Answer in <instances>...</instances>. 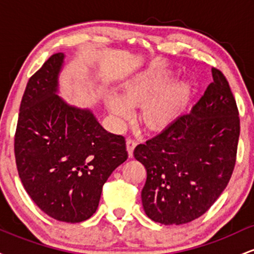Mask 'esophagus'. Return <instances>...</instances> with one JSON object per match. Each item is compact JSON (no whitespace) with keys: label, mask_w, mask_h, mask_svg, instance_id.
I'll list each match as a JSON object with an SVG mask.
<instances>
[{"label":"esophagus","mask_w":254,"mask_h":254,"mask_svg":"<svg viewBox=\"0 0 254 254\" xmlns=\"http://www.w3.org/2000/svg\"><path fill=\"white\" fill-rule=\"evenodd\" d=\"M136 145H137V142L135 141V139H132V138H127V153H129L130 157L132 156L133 149H135Z\"/></svg>","instance_id":"34e87169"}]
</instances>
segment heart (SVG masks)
I'll list each match as a JSON object with an SVG mask.
<instances>
[{"label": "heart", "mask_w": 254, "mask_h": 254, "mask_svg": "<svg viewBox=\"0 0 254 254\" xmlns=\"http://www.w3.org/2000/svg\"><path fill=\"white\" fill-rule=\"evenodd\" d=\"M170 71L147 70L125 81L122 97L112 94L106 105L110 113L118 122H125L132 116V107L143 104L141 119L150 130L165 129L179 117L190 100L192 84L183 80L165 87L171 80Z\"/></svg>", "instance_id": "obj_1"}]
</instances>
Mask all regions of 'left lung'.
Masks as SVG:
<instances>
[{"label":"left lung","instance_id":"1","mask_svg":"<svg viewBox=\"0 0 254 254\" xmlns=\"http://www.w3.org/2000/svg\"><path fill=\"white\" fill-rule=\"evenodd\" d=\"M211 74L190 113L133 150L147 170L144 212L155 222L179 226L202 216L232 177L240 119L227 78L216 68Z\"/></svg>","mask_w":254,"mask_h":254}]
</instances>
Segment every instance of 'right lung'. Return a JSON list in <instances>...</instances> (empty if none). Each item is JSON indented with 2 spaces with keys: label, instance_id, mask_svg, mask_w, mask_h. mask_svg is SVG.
I'll return each mask as SVG.
<instances>
[{
  "label": "right lung",
  "instance_id": "right-lung-1",
  "mask_svg": "<svg viewBox=\"0 0 254 254\" xmlns=\"http://www.w3.org/2000/svg\"><path fill=\"white\" fill-rule=\"evenodd\" d=\"M64 54H55L28 80L14 138L19 177L46 215L77 223L97 211L103 185L127 159L125 138L106 131L89 109L58 93Z\"/></svg>",
  "mask_w": 254,
  "mask_h": 254
}]
</instances>
